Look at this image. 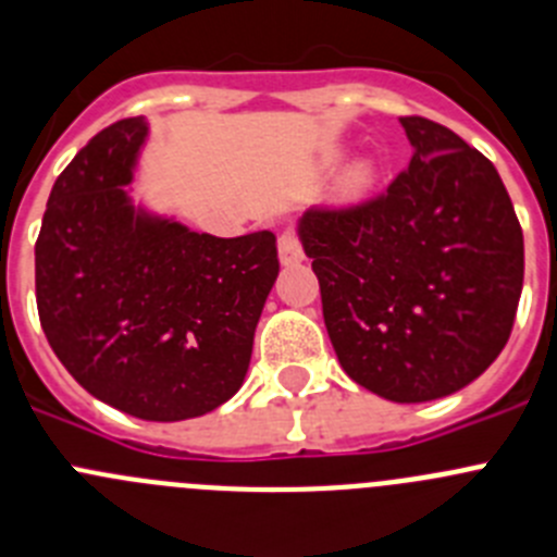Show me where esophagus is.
Listing matches in <instances>:
<instances>
[{
    "label": "esophagus",
    "mask_w": 557,
    "mask_h": 557,
    "mask_svg": "<svg viewBox=\"0 0 557 557\" xmlns=\"http://www.w3.org/2000/svg\"><path fill=\"white\" fill-rule=\"evenodd\" d=\"M277 249H280V261L288 267V263H299L305 258L302 252V242L296 236L294 231H283L277 238Z\"/></svg>",
    "instance_id": "34e87169"
}]
</instances>
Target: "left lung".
<instances>
[{
    "mask_svg": "<svg viewBox=\"0 0 557 557\" xmlns=\"http://www.w3.org/2000/svg\"><path fill=\"white\" fill-rule=\"evenodd\" d=\"M414 156L387 189L315 206L299 225L343 371L398 404L481 376L513 330L524 242L481 150L429 117H401Z\"/></svg>",
    "mask_w": 557,
    "mask_h": 557,
    "instance_id": "left-lung-1",
    "label": "left lung"
}]
</instances>
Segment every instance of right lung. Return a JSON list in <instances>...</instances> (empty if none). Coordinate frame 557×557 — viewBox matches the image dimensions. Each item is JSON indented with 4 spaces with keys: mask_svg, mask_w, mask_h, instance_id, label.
<instances>
[{
    "mask_svg": "<svg viewBox=\"0 0 557 557\" xmlns=\"http://www.w3.org/2000/svg\"><path fill=\"white\" fill-rule=\"evenodd\" d=\"M143 117L98 132L54 181L35 242L40 326L98 401L143 420L200 418L242 387L277 238L191 233L134 214L123 186Z\"/></svg>",
    "mask_w": 557,
    "mask_h": 557,
    "instance_id": "right-lung-1",
    "label": "right lung"
}]
</instances>
